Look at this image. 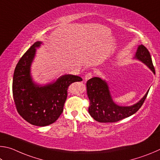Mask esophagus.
<instances>
[{
    "mask_svg": "<svg viewBox=\"0 0 160 160\" xmlns=\"http://www.w3.org/2000/svg\"><path fill=\"white\" fill-rule=\"evenodd\" d=\"M92 77H93V74H92L91 73H90V72L87 73V74H86L85 75L84 79H85V81H87V80H88V79H90V78H91Z\"/></svg>",
    "mask_w": 160,
    "mask_h": 160,
    "instance_id": "esophagus-1",
    "label": "esophagus"
}]
</instances>
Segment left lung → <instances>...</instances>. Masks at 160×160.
I'll return each mask as SVG.
<instances>
[{
  "mask_svg": "<svg viewBox=\"0 0 160 160\" xmlns=\"http://www.w3.org/2000/svg\"><path fill=\"white\" fill-rule=\"evenodd\" d=\"M133 59L145 64L155 74L152 61L148 50L143 45H139ZM150 89L142 98L130 106L117 105L114 101L105 80L93 77L86 83V91L89 99L88 112L97 122L102 123L116 122L130 117L138 111L144 102Z\"/></svg>",
  "mask_w": 160,
  "mask_h": 160,
  "instance_id": "left-lung-1",
  "label": "left lung"
}]
</instances>
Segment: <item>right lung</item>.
<instances>
[{"label": "right lung", "instance_id": "add662e5", "mask_svg": "<svg viewBox=\"0 0 160 160\" xmlns=\"http://www.w3.org/2000/svg\"><path fill=\"white\" fill-rule=\"evenodd\" d=\"M43 43L37 41L17 64L13 75L12 94L17 110L31 124L46 127L54 123L63 111L71 83L82 82L78 76L64 74L46 84L41 85L33 80L31 67L36 48Z\"/></svg>", "mask_w": 160, "mask_h": 160}]
</instances>
